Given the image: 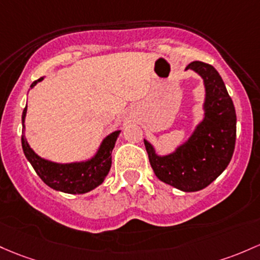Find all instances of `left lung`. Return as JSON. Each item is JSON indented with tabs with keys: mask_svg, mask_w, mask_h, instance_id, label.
I'll use <instances>...</instances> for the list:
<instances>
[{
	"mask_svg": "<svg viewBox=\"0 0 260 260\" xmlns=\"http://www.w3.org/2000/svg\"><path fill=\"white\" fill-rule=\"evenodd\" d=\"M200 74L206 87L205 118L175 153L158 156L144 141L149 162L159 180L191 192L209 186L230 164L236 145V110L224 82L212 65L192 61L186 67Z\"/></svg>",
	"mask_w": 260,
	"mask_h": 260,
	"instance_id": "obj_1",
	"label": "left lung"
}]
</instances>
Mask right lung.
I'll use <instances>...</instances> for the list:
<instances>
[{
	"label": "right lung",
	"mask_w": 260,
	"mask_h": 260,
	"mask_svg": "<svg viewBox=\"0 0 260 260\" xmlns=\"http://www.w3.org/2000/svg\"><path fill=\"white\" fill-rule=\"evenodd\" d=\"M42 80L43 78L33 81L30 87L36 86L37 82ZM25 113H27V106L24 107L23 115H22V123H24ZM22 133H24V131H22ZM118 135L119 131H116L107 136L102 142L98 154L91 160L85 162L56 164V162L44 160L30 149L24 135H22V148H23L25 158L29 160L33 169L48 186L67 193H85L102 184V181L107 176L111 162H112L111 153H112Z\"/></svg>",
	"instance_id": "1"
}]
</instances>
